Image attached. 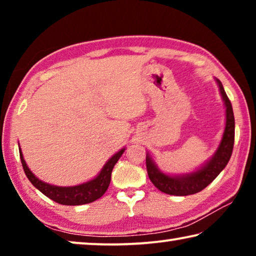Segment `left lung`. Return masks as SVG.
<instances>
[{
    "label": "left lung",
    "instance_id": "obj_1",
    "mask_svg": "<svg viewBox=\"0 0 256 256\" xmlns=\"http://www.w3.org/2000/svg\"><path fill=\"white\" fill-rule=\"evenodd\" d=\"M216 84H218L226 107V126L222 142H220L218 149L212 156V158L208 160L200 169L194 171V172L180 174V176H169V174L162 172L152 160V157L149 156V154H146V164L148 176L152 183L164 194L172 196H188L200 192L208 184H211L216 176L225 169L230 156H232L234 146V127H236L233 108L225 90H224L222 84L218 79H216Z\"/></svg>",
    "mask_w": 256,
    "mask_h": 256
}]
</instances>
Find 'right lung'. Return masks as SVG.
Masks as SVG:
<instances>
[{
  "instance_id": "right-lung-1",
  "label": "right lung",
  "mask_w": 256,
  "mask_h": 256,
  "mask_svg": "<svg viewBox=\"0 0 256 256\" xmlns=\"http://www.w3.org/2000/svg\"><path fill=\"white\" fill-rule=\"evenodd\" d=\"M124 152V148L118 152L115 155L110 157L104 164L100 174L92 180L86 182V183L76 185V186H56L48 183H44L40 180L34 176L28 168L26 160L23 158L22 150L20 148V157L22 162L24 172H26L28 180L31 182V184L34 188H38L42 194L46 196L52 200L62 205H84L92 202L100 197H102L104 192L107 191L110 183V176L113 168L120 158L122 154Z\"/></svg>"
}]
</instances>
